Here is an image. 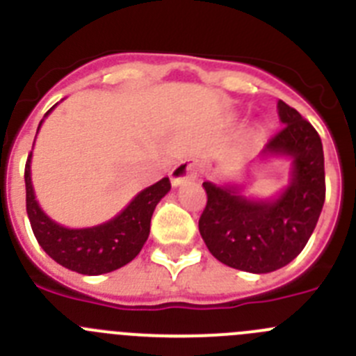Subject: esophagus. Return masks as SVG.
Wrapping results in <instances>:
<instances>
[{"label": "esophagus", "instance_id": "1", "mask_svg": "<svg viewBox=\"0 0 356 356\" xmlns=\"http://www.w3.org/2000/svg\"><path fill=\"white\" fill-rule=\"evenodd\" d=\"M201 172V163L196 159H185L181 162H178L175 165V169L171 171V184L175 187L185 184L188 180H194L197 178Z\"/></svg>", "mask_w": 356, "mask_h": 356}]
</instances>
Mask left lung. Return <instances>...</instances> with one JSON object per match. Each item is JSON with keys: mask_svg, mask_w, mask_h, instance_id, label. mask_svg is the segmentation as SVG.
<instances>
[{"mask_svg": "<svg viewBox=\"0 0 356 356\" xmlns=\"http://www.w3.org/2000/svg\"><path fill=\"white\" fill-rule=\"evenodd\" d=\"M284 128L262 155L292 159L291 184L276 200H248L235 185L203 181L207 207L200 234L219 262L264 275L287 266L307 246L325 205V153L316 128L296 108L278 102Z\"/></svg>", "mask_w": 356, "mask_h": 356, "instance_id": "obj_1", "label": "left lung"}]
</instances>
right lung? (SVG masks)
<instances>
[{
  "instance_id": "add662e5",
  "label": "right lung",
  "mask_w": 356,
  "mask_h": 356,
  "mask_svg": "<svg viewBox=\"0 0 356 356\" xmlns=\"http://www.w3.org/2000/svg\"><path fill=\"white\" fill-rule=\"evenodd\" d=\"M51 110H48L46 115ZM30 162L31 151L24 168V184H26V212L33 235L40 248L56 264L80 275L97 276L115 271L131 262L147 241L151 216L155 212V207L171 191L169 178H162L155 185L140 191L130 201V205L114 219L92 228H65L49 219L37 203L31 185Z\"/></svg>"
}]
</instances>
